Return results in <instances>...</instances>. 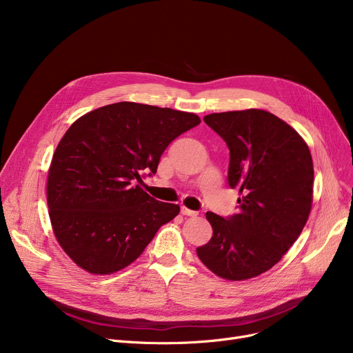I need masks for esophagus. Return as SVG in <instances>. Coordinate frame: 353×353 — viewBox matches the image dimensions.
<instances>
[{
  "mask_svg": "<svg viewBox=\"0 0 353 353\" xmlns=\"http://www.w3.org/2000/svg\"><path fill=\"white\" fill-rule=\"evenodd\" d=\"M181 214H184V216H192V217H194V216H197V214H199V212H196V210H190V209H188V208L181 206Z\"/></svg>",
  "mask_w": 353,
  "mask_h": 353,
  "instance_id": "1",
  "label": "esophagus"
}]
</instances>
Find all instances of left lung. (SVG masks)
I'll use <instances>...</instances> for the list:
<instances>
[{"instance_id": "left-lung-1", "label": "left lung", "mask_w": 353, "mask_h": 353, "mask_svg": "<svg viewBox=\"0 0 353 353\" xmlns=\"http://www.w3.org/2000/svg\"><path fill=\"white\" fill-rule=\"evenodd\" d=\"M203 120L229 147L228 180L240 197L237 214L206 213L213 236L196 252L223 279H252L279 262L306 225L312 156L296 130L265 110L213 113Z\"/></svg>"}]
</instances>
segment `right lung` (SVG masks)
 I'll return each mask as SVG.
<instances>
[{
  "instance_id": "add662e5",
  "label": "right lung",
  "mask_w": 353,
  "mask_h": 353,
  "mask_svg": "<svg viewBox=\"0 0 353 353\" xmlns=\"http://www.w3.org/2000/svg\"><path fill=\"white\" fill-rule=\"evenodd\" d=\"M197 124L193 113L121 101L70 125L51 160L47 203L55 239L74 263L92 274L119 272L179 214V205L137 183L156 174L167 145Z\"/></svg>"
}]
</instances>
